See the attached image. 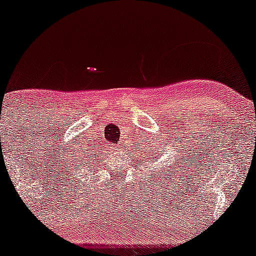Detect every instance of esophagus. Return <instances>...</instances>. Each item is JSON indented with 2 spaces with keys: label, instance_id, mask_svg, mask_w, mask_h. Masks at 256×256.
<instances>
[{
  "label": "esophagus",
  "instance_id": "obj_1",
  "mask_svg": "<svg viewBox=\"0 0 256 256\" xmlns=\"http://www.w3.org/2000/svg\"><path fill=\"white\" fill-rule=\"evenodd\" d=\"M117 150H118V149H117Z\"/></svg>",
  "mask_w": 256,
  "mask_h": 256
}]
</instances>
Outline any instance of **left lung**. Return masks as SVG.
Instances as JSON below:
<instances>
[{
  "label": "left lung",
  "mask_w": 256,
  "mask_h": 256,
  "mask_svg": "<svg viewBox=\"0 0 256 256\" xmlns=\"http://www.w3.org/2000/svg\"><path fill=\"white\" fill-rule=\"evenodd\" d=\"M155 136V134H154ZM154 136H152V142H150V143H148L149 144V148H148V149H146V152L148 154H149V156H152V159H159V158H162V146H164V144H162V140L160 142V139L158 138V141L160 142L159 144L157 143V142H154L155 139H154ZM146 142H148V139H146ZM170 144H172V142H171ZM165 146H168V144H165ZM178 148H180V146H178ZM175 148V146H174ZM178 148H176V149H178ZM175 162L176 164L174 165L172 168H171V170H174V168H176L178 166V160H175ZM168 171H170V168H168Z\"/></svg>",
  "instance_id": "1"
}]
</instances>
